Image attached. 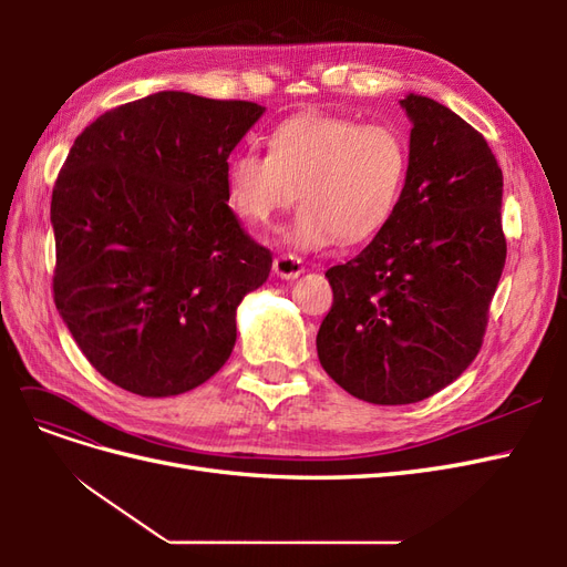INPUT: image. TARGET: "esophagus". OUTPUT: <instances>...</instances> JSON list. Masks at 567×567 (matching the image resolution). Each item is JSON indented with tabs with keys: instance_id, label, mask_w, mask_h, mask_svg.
<instances>
[{
	"instance_id": "obj_1",
	"label": "esophagus",
	"mask_w": 567,
	"mask_h": 567,
	"mask_svg": "<svg viewBox=\"0 0 567 567\" xmlns=\"http://www.w3.org/2000/svg\"><path fill=\"white\" fill-rule=\"evenodd\" d=\"M302 271H305L302 260L293 252H281L277 260H274V274L281 279H298Z\"/></svg>"
}]
</instances>
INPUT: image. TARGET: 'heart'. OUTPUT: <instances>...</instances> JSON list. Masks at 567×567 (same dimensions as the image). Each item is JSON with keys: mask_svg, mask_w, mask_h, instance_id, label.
<instances>
[{"mask_svg": "<svg viewBox=\"0 0 567 567\" xmlns=\"http://www.w3.org/2000/svg\"><path fill=\"white\" fill-rule=\"evenodd\" d=\"M409 175V142L400 127L354 117L302 113L269 136V153L255 146L231 153L225 169L231 210L252 225H269L302 203L286 241L305 250L362 244L394 215Z\"/></svg>", "mask_w": 567, "mask_h": 567, "instance_id": "1", "label": "heart"}]
</instances>
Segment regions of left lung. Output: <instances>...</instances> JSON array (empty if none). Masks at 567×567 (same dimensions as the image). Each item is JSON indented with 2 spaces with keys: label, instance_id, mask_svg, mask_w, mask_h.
Instances as JSON below:
<instances>
[{
  "label": "left lung",
  "instance_id": "left-lung-1",
  "mask_svg": "<svg viewBox=\"0 0 567 567\" xmlns=\"http://www.w3.org/2000/svg\"><path fill=\"white\" fill-rule=\"evenodd\" d=\"M400 104L411 120L400 205L326 271L333 305L317 333L323 371L371 404L421 402L471 367L506 262L504 177L485 136L427 96Z\"/></svg>",
  "mask_w": 567,
  "mask_h": 567
}]
</instances>
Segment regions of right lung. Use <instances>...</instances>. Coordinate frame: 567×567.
I'll return each mask as SVG.
<instances>
[{
  "mask_svg": "<svg viewBox=\"0 0 567 567\" xmlns=\"http://www.w3.org/2000/svg\"><path fill=\"white\" fill-rule=\"evenodd\" d=\"M252 101L158 92L78 136L51 194L54 302L90 364L127 392L169 398L225 367L236 307L271 252L229 208V153Z\"/></svg>",
  "mask_w": 567,
  "mask_h": 567,
  "instance_id": "add662e5",
  "label": "right lung"
}]
</instances>
